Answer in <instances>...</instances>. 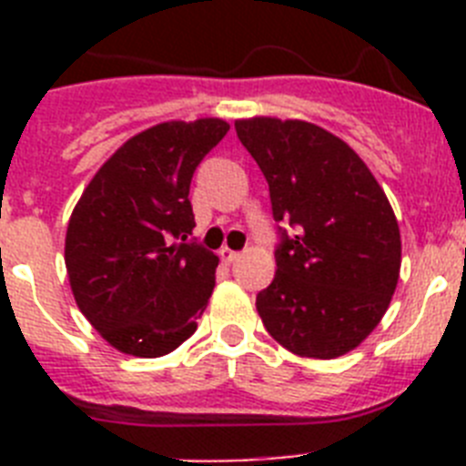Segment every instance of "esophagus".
Here are the masks:
<instances>
[{"mask_svg":"<svg viewBox=\"0 0 466 466\" xmlns=\"http://www.w3.org/2000/svg\"><path fill=\"white\" fill-rule=\"evenodd\" d=\"M219 257H221V261H224V263H233L238 257H240V254L233 252V249H228V247H221Z\"/></svg>","mask_w":466,"mask_h":466,"instance_id":"obj_1","label":"esophagus"}]
</instances>
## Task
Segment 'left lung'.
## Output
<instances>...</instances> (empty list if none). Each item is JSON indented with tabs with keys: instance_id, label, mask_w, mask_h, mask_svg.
<instances>
[{
	"instance_id": "obj_1",
	"label": "left lung",
	"mask_w": 466,
	"mask_h": 466,
	"mask_svg": "<svg viewBox=\"0 0 466 466\" xmlns=\"http://www.w3.org/2000/svg\"><path fill=\"white\" fill-rule=\"evenodd\" d=\"M245 149L270 188L275 221L296 236L275 252L258 291L263 327L299 357L348 355L380 324L401 268V236L385 191L357 151L299 118H238Z\"/></svg>"
}]
</instances>
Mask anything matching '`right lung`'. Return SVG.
<instances>
[{"mask_svg":"<svg viewBox=\"0 0 466 466\" xmlns=\"http://www.w3.org/2000/svg\"><path fill=\"white\" fill-rule=\"evenodd\" d=\"M224 118L166 121L123 142L74 208L65 266L74 300L123 355L154 360L191 339L217 254L196 242L188 187L228 133Z\"/></svg>","mask_w":466,"mask_h":466,"instance_id":"right-lung-1","label":"right lung"}]
</instances>
